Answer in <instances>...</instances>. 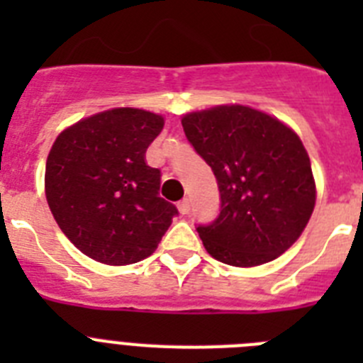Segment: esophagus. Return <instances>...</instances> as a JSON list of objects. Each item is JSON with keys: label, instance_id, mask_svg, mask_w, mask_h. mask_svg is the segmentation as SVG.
<instances>
[{"label": "esophagus", "instance_id": "esophagus-1", "mask_svg": "<svg viewBox=\"0 0 363 363\" xmlns=\"http://www.w3.org/2000/svg\"><path fill=\"white\" fill-rule=\"evenodd\" d=\"M178 211H179V214H189V211H191V203H189V200H182L178 203Z\"/></svg>", "mask_w": 363, "mask_h": 363}]
</instances>
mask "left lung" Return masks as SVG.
I'll return each mask as SVG.
<instances>
[{"label": "left lung", "mask_w": 363, "mask_h": 363, "mask_svg": "<svg viewBox=\"0 0 363 363\" xmlns=\"http://www.w3.org/2000/svg\"><path fill=\"white\" fill-rule=\"evenodd\" d=\"M184 133L220 189V214L198 225L218 262L255 267L284 255L316 201L307 150L293 129L265 112L220 105L182 118Z\"/></svg>", "instance_id": "left-lung-1"}]
</instances>
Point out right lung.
<instances>
[{
	"label": "right lung",
	"instance_id": "right-lung-1",
	"mask_svg": "<svg viewBox=\"0 0 363 363\" xmlns=\"http://www.w3.org/2000/svg\"><path fill=\"white\" fill-rule=\"evenodd\" d=\"M163 118L142 108H111L56 138L45 167L50 213L83 255L129 265L152 255L178 214L158 196L162 174L147 165V147Z\"/></svg>",
	"mask_w": 363,
	"mask_h": 363
}]
</instances>
